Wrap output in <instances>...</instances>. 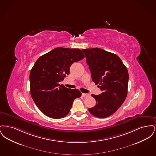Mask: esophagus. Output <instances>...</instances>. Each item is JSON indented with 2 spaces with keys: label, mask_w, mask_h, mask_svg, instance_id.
Wrapping results in <instances>:
<instances>
[{
  "label": "esophagus",
  "mask_w": 156,
  "mask_h": 156,
  "mask_svg": "<svg viewBox=\"0 0 156 156\" xmlns=\"http://www.w3.org/2000/svg\"><path fill=\"white\" fill-rule=\"evenodd\" d=\"M82 96L83 97H87L89 96V94H84V93H82Z\"/></svg>",
  "instance_id": "esophagus-1"
}]
</instances>
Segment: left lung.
Instances as JSON below:
<instances>
[{
  "label": "left lung",
  "mask_w": 156,
  "mask_h": 156,
  "mask_svg": "<svg viewBox=\"0 0 156 156\" xmlns=\"http://www.w3.org/2000/svg\"><path fill=\"white\" fill-rule=\"evenodd\" d=\"M89 66L92 81L102 91L91 96L96 105L88 109L99 118L110 116L124 102L127 94L129 74L126 66L119 57L99 48L82 49Z\"/></svg>",
  "instance_id": "1"
}]
</instances>
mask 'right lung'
I'll use <instances>...</instances> for the list:
<instances>
[{
  "label": "right lung",
  "mask_w": 156,
  "mask_h": 156,
  "mask_svg": "<svg viewBox=\"0 0 156 156\" xmlns=\"http://www.w3.org/2000/svg\"><path fill=\"white\" fill-rule=\"evenodd\" d=\"M85 57L81 50L58 47L38 58L30 73V94L45 115L60 119L68 114L75 98L81 96L77 89H69L59 82L69 74V68Z\"/></svg>",
  "instance_id": "obj_1"
}]
</instances>
